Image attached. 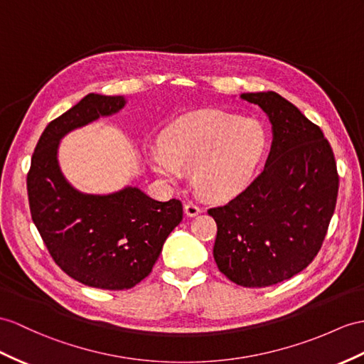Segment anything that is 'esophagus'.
<instances>
[{
    "instance_id": "34e87169",
    "label": "esophagus",
    "mask_w": 364,
    "mask_h": 364,
    "mask_svg": "<svg viewBox=\"0 0 364 364\" xmlns=\"http://www.w3.org/2000/svg\"><path fill=\"white\" fill-rule=\"evenodd\" d=\"M183 210H185V215L190 216V218L196 216V215H199V213H200V207L198 205V203H194V202H187V203H185Z\"/></svg>"
}]
</instances>
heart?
<instances>
[{
  "mask_svg": "<svg viewBox=\"0 0 364 364\" xmlns=\"http://www.w3.org/2000/svg\"><path fill=\"white\" fill-rule=\"evenodd\" d=\"M267 145L258 120L203 111L177 120L148 154L153 171L177 185L193 170L194 185L208 198L224 199L250 182Z\"/></svg>",
  "mask_w": 364,
  "mask_h": 364,
  "instance_id": "b5f03b06",
  "label": "heart"
}]
</instances>
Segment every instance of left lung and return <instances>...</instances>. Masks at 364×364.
Returning a JSON list of instances; mask_svg holds the SVG:
<instances>
[{"label":"left lung","mask_w":364,"mask_h":364,"mask_svg":"<svg viewBox=\"0 0 364 364\" xmlns=\"http://www.w3.org/2000/svg\"><path fill=\"white\" fill-rule=\"evenodd\" d=\"M241 99L269 115L273 141L262 173L225 205L218 225V269L242 287H267L304 270L320 252L338 196V171L320 127L279 94Z\"/></svg>","instance_id":"obj_1"}]
</instances>
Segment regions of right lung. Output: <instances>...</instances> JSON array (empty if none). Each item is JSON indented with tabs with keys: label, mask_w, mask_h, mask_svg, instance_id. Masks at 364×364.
<instances>
[{
	"label": "right lung",
	"mask_w": 364,
	"mask_h": 364,
	"mask_svg": "<svg viewBox=\"0 0 364 364\" xmlns=\"http://www.w3.org/2000/svg\"><path fill=\"white\" fill-rule=\"evenodd\" d=\"M125 102L122 95L87 94L43 131L28 173L32 220L52 259L70 278L105 290L131 289L145 279L183 216L177 199L156 200L136 187L85 194L61 173V137L119 112Z\"/></svg>",
	"instance_id": "right-lung-1"
}]
</instances>
